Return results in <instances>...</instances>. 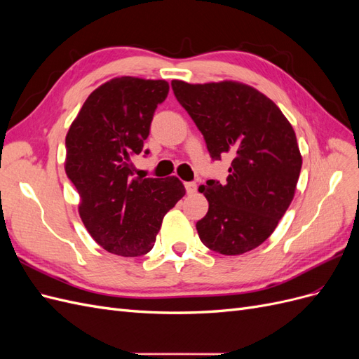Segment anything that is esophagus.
I'll use <instances>...</instances> for the list:
<instances>
[{"instance_id":"34e87169","label":"esophagus","mask_w":359,"mask_h":359,"mask_svg":"<svg viewBox=\"0 0 359 359\" xmlns=\"http://www.w3.org/2000/svg\"><path fill=\"white\" fill-rule=\"evenodd\" d=\"M184 187H186V190H187V193H189V194H193V193H196V190H198V184H196V182H193V181H190V182H186V184H184Z\"/></svg>"}]
</instances>
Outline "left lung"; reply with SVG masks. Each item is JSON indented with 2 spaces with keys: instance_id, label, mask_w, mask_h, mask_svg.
I'll use <instances>...</instances> for the list:
<instances>
[{
  "instance_id": "1",
  "label": "left lung",
  "mask_w": 359,
  "mask_h": 359,
  "mask_svg": "<svg viewBox=\"0 0 359 359\" xmlns=\"http://www.w3.org/2000/svg\"><path fill=\"white\" fill-rule=\"evenodd\" d=\"M172 90L211 158L232 157L224 184L199 187L210 203L196 223L201 241L220 255L247 253L268 240L295 194L302 166L295 132L277 104L248 85L172 81Z\"/></svg>"
}]
</instances>
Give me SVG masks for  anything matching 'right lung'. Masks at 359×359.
Here are the masks:
<instances>
[{
	"mask_svg": "<svg viewBox=\"0 0 359 359\" xmlns=\"http://www.w3.org/2000/svg\"><path fill=\"white\" fill-rule=\"evenodd\" d=\"M168 93L166 81L115 78L90 94L66 136V173L81 196L79 215L109 253L147 255L163 217L186 194L177 177H135L133 158Z\"/></svg>",
	"mask_w": 359,
	"mask_h": 359,
	"instance_id": "1",
	"label": "right lung"
}]
</instances>
